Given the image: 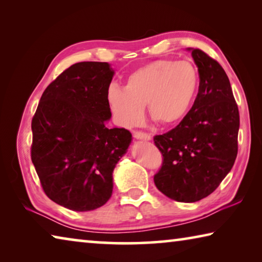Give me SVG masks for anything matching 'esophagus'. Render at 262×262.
I'll list each match as a JSON object with an SVG mask.
<instances>
[{
    "instance_id": "34e87169",
    "label": "esophagus",
    "mask_w": 262,
    "mask_h": 262,
    "mask_svg": "<svg viewBox=\"0 0 262 262\" xmlns=\"http://www.w3.org/2000/svg\"><path fill=\"white\" fill-rule=\"evenodd\" d=\"M134 137L136 140H143V141H150L151 140V135L147 134V133H142V132H135L134 133Z\"/></svg>"
}]
</instances>
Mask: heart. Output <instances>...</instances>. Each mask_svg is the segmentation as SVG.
Instances as JSON below:
<instances>
[{"instance_id":"obj_1","label":"heart","mask_w":262,"mask_h":262,"mask_svg":"<svg viewBox=\"0 0 262 262\" xmlns=\"http://www.w3.org/2000/svg\"><path fill=\"white\" fill-rule=\"evenodd\" d=\"M199 86V72L189 61L157 60L128 75L123 89L111 86L107 104L121 127L139 126L147 104L154 121L173 126L188 114Z\"/></svg>"}]
</instances>
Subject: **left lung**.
<instances>
[{"instance_id":"left-lung-1","label":"left lung","mask_w":262,"mask_h":262,"mask_svg":"<svg viewBox=\"0 0 262 262\" xmlns=\"http://www.w3.org/2000/svg\"><path fill=\"white\" fill-rule=\"evenodd\" d=\"M187 51L200 76L198 96L178 126L154 137L164 158L155 185L178 202H196L214 192L238 151L239 112L227 74L205 52Z\"/></svg>"}]
</instances>
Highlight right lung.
Masks as SVG:
<instances>
[{"mask_svg":"<svg viewBox=\"0 0 262 262\" xmlns=\"http://www.w3.org/2000/svg\"><path fill=\"white\" fill-rule=\"evenodd\" d=\"M113 76L107 62L73 64L46 88L32 119L31 158L43 192L70 210L110 200L114 167L132 143L129 130L106 126Z\"/></svg>","mask_w":262,"mask_h":262,"instance_id":"right-lung-1","label":"right lung"}]
</instances>
